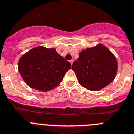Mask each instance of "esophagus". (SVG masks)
<instances>
[{"mask_svg": "<svg viewBox=\"0 0 134 134\" xmlns=\"http://www.w3.org/2000/svg\"><path fill=\"white\" fill-rule=\"evenodd\" d=\"M70 63H71V65H73V60L72 59V60H71V61H70Z\"/></svg>", "mask_w": 134, "mask_h": 134, "instance_id": "1", "label": "esophagus"}]
</instances>
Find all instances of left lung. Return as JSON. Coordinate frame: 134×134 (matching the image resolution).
Wrapping results in <instances>:
<instances>
[{
	"label": "left lung",
	"instance_id": "obj_1",
	"mask_svg": "<svg viewBox=\"0 0 134 134\" xmlns=\"http://www.w3.org/2000/svg\"><path fill=\"white\" fill-rule=\"evenodd\" d=\"M118 61L107 47L102 44L82 50L72 69L79 83L85 89L97 91L108 86L116 76Z\"/></svg>",
	"mask_w": 134,
	"mask_h": 134
}]
</instances>
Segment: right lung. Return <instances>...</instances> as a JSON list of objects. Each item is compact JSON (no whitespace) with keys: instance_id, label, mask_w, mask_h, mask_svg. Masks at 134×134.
I'll return each instance as SVG.
<instances>
[{"instance_id":"obj_1","label":"right lung","mask_w":134,"mask_h":134,"mask_svg":"<svg viewBox=\"0 0 134 134\" xmlns=\"http://www.w3.org/2000/svg\"><path fill=\"white\" fill-rule=\"evenodd\" d=\"M70 69L71 63L57 53L56 49L43 46L29 51L18 63L19 72L26 85L43 92L58 86Z\"/></svg>"}]
</instances>
